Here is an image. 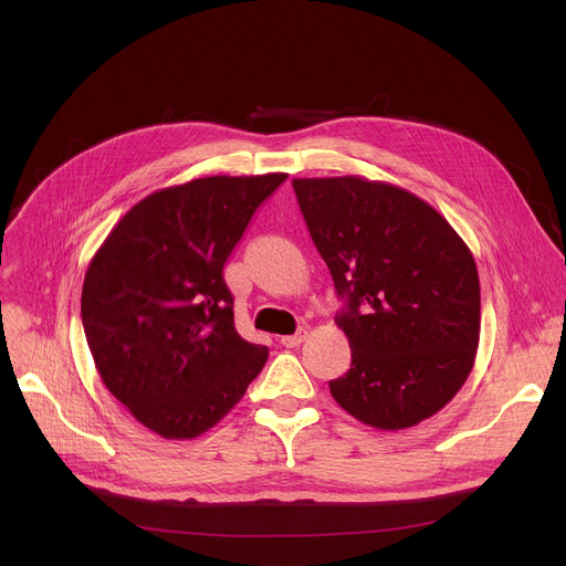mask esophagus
Segmentation results:
<instances>
[{
	"label": "esophagus",
	"mask_w": 566,
	"mask_h": 566,
	"mask_svg": "<svg viewBox=\"0 0 566 566\" xmlns=\"http://www.w3.org/2000/svg\"><path fill=\"white\" fill-rule=\"evenodd\" d=\"M304 338H306V329H300V332L293 334V336H282V345H284V347H297Z\"/></svg>",
	"instance_id": "esophagus-1"
}]
</instances>
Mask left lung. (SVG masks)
Segmentation results:
<instances>
[{
  "instance_id": "8db88e82",
  "label": "left lung",
  "mask_w": 566,
  "mask_h": 566,
  "mask_svg": "<svg viewBox=\"0 0 566 566\" xmlns=\"http://www.w3.org/2000/svg\"><path fill=\"white\" fill-rule=\"evenodd\" d=\"M306 228L345 311L352 367L338 406L378 430L412 428L472 371L481 297L465 241L417 195L363 177L293 179Z\"/></svg>"
}]
</instances>
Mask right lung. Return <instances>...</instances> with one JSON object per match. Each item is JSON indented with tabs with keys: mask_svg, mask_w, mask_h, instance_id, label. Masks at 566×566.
I'll return each instance as SVG.
<instances>
[{
	"mask_svg": "<svg viewBox=\"0 0 566 566\" xmlns=\"http://www.w3.org/2000/svg\"><path fill=\"white\" fill-rule=\"evenodd\" d=\"M286 177H206L151 192L87 269L80 313L96 369L158 437L208 432L269 358L234 329L223 264Z\"/></svg>",
	"mask_w": 566,
	"mask_h": 566,
	"instance_id": "1",
	"label": "right lung"
}]
</instances>
